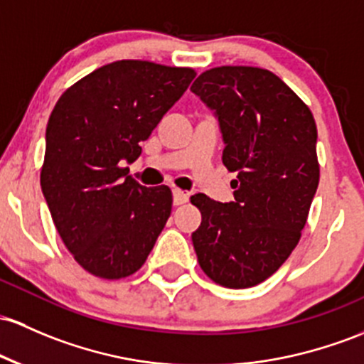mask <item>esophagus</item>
I'll list each match as a JSON object with an SVG mask.
<instances>
[{
    "mask_svg": "<svg viewBox=\"0 0 364 364\" xmlns=\"http://www.w3.org/2000/svg\"><path fill=\"white\" fill-rule=\"evenodd\" d=\"M173 202H174V205H183V203L188 202V193H185V191L174 188L173 190Z\"/></svg>",
    "mask_w": 364,
    "mask_h": 364,
    "instance_id": "obj_1",
    "label": "esophagus"
}]
</instances>
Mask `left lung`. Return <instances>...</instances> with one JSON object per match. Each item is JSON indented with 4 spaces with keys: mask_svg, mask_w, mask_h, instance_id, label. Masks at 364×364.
<instances>
[{
    "mask_svg": "<svg viewBox=\"0 0 364 364\" xmlns=\"http://www.w3.org/2000/svg\"><path fill=\"white\" fill-rule=\"evenodd\" d=\"M191 91L214 110L223 164L237 173L233 202L190 198L202 213L191 240L213 282L249 289L277 273L301 240L319 183L316 122L278 75L259 67L205 70Z\"/></svg>",
    "mask_w": 364,
    "mask_h": 364,
    "instance_id": "1",
    "label": "left lung"
}]
</instances>
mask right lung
I'll return each mask as SVG.
<instances>
[{
  "label": "right lung",
  "instance_id": "obj_1",
  "mask_svg": "<svg viewBox=\"0 0 364 364\" xmlns=\"http://www.w3.org/2000/svg\"><path fill=\"white\" fill-rule=\"evenodd\" d=\"M188 67L119 60L72 85L50 115L41 190L63 243L87 273L126 278L145 264L173 207L169 186L146 188L124 162L141 154L193 81Z\"/></svg>",
  "mask_w": 364,
  "mask_h": 364
}]
</instances>
